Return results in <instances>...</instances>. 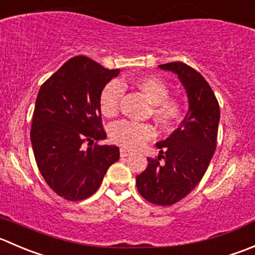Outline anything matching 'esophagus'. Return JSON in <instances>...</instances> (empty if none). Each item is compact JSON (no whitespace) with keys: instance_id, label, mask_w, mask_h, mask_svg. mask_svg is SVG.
<instances>
[{"instance_id":"obj_1","label":"esophagus","mask_w":255,"mask_h":255,"mask_svg":"<svg viewBox=\"0 0 255 255\" xmlns=\"http://www.w3.org/2000/svg\"><path fill=\"white\" fill-rule=\"evenodd\" d=\"M120 153H121V157H128L129 154H132V152L128 149H126V148H121Z\"/></svg>"}]
</instances>
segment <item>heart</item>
Segmentation results:
<instances>
[{
	"label": "heart",
	"mask_w": 255,
	"mask_h": 255,
	"mask_svg": "<svg viewBox=\"0 0 255 255\" xmlns=\"http://www.w3.org/2000/svg\"><path fill=\"white\" fill-rule=\"evenodd\" d=\"M125 82L112 81L107 83L100 95V111L105 117L112 118L120 111V103L125 92ZM133 86L150 102L149 115L163 128L177 126L185 113V105L180 98L169 96V85L159 76L148 75L133 81ZM155 135V129L149 123L120 121L110 128V138L123 148H137Z\"/></svg>",
	"instance_id": "heart-1"
}]
</instances>
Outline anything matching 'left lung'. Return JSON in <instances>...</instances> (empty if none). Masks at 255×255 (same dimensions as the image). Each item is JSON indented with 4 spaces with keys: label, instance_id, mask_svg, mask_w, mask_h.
I'll use <instances>...</instances> for the list:
<instances>
[{
    "label": "left lung",
    "instance_id": "1",
    "mask_svg": "<svg viewBox=\"0 0 255 255\" xmlns=\"http://www.w3.org/2000/svg\"><path fill=\"white\" fill-rule=\"evenodd\" d=\"M172 71L184 86L189 111L179 127L157 143L160 154L148 158L135 184L145 201L173 206L187 197L201 182L217 147L221 110L216 95L203 76L183 62L159 65Z\"/></svg>",
    "mask_w": 255,
    "mask_h": 255
}]
</instances>
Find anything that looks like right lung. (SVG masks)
Here are the masks:
<instances>
[{
	"label": "right lung",
	"instance_id": "right-lung-1",
	"mask_svg": "<svg viewBox=\"0 0 255 255\" xmlns=\"http://www.w3.org/2000/svg\"><path fill=\"white\" fill-rule=\"evenodd\" d=\"M120 71L76 56L39 88L32 117V148L43 179L63 199L75 202L92 196L108 168L120 159V148L98 143L106 138L100 95Z\"/></svg>",
	"mask_w": 255,
	"mask_h": 255
}]
</instances>
